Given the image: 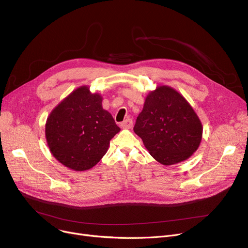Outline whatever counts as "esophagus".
I'll return each mask as SVG.
<instances>
[{
	"label": "esophagus",
	"mask_w": 248,
	"mask_h": 248,
	"mask_svg": "<svg viewBox=\"0 0 248 248\" xmlns=\"http://www.w3.org/2000/svg\"><path fill=\"white\" fill-rule=\"evenodd\" d=\"M121 126L123 127V128H131L132 126H133V120L132 119H127V120H125L124 122H123L122 123V124H121Z\"/></svg>",
	"instance_id": "1"
}]
</instances>
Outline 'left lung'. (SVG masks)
<instances>
[{
    "label": "left lung",
    "mask_w": 248,
    "mask_h": 248,
    "mask_svg": "<svg viewBox=\"0 0 248 248\" xmlns=\"http://www.w3.org/2000/svg\"><path fill=\"white\" fill-rule=\"evenodd\" d=\"M134 131L155 161L170 166L189 159L197 151L203 127L183 95L160 85L147 95Z\"/></svg>",
    "instance_id": "1"
}]
</instances>
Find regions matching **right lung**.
<instances>
[{
    "label": "right lung",
    "instance_id": "obj_1",
    "mask_svg": "<svg viewBox=\"0 0 248 248\" xmlns=\"http://www.w3.org/2000/svg\"><path fill=\"white\" fill-rule=\"evenodd\" d=\"M121 131L102 108V96L86 85L73 90L47 117L45 137L53 157L74 171L95 166Z\"/></svg>",
    "mask_w": 248,
    "mask_h": 248
}]
</instances>
